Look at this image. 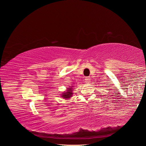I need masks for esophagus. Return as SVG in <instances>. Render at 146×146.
Returning a JSON list of instances; mask_svg holds the SVG:
<instances>
[{
  "mask_svg": "<svg viewBox=\"0 0 146 146\" xmlns=\"http://www.w3.org/2000/svg\"><path fill=\"white\" fill-rule=\"evenodd\" d=\"M85 82L86 83H89L90 82V78L89 77H87L85 78Z\"/></svg>",
  "mask_w": 146,
  "mask_h": 146,
  "instance_id": "esophagus-1",
  "label": "esophagus"
}]
</instances>
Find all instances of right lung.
Here are the masks:
<instances>
[{
    "instance_id": "add662e5",
    "label": "right lung",
    "mask_w": 146,
    "mask_h": 146,
    "mask_svg": "<svg viewBox=\"0 0 146 146\" xmlns=\"http://www.w3.org/2000/svg\"><path fill=\"white\" fill-rule=\"evenodd\" d=\"M72 86H72L71 87L68 88L67 91H66V92H64V93H63L61 97H63V98L65 99H70V98H71L72 94H73V93H72Z\"/></svg>"
}]
</instances>
